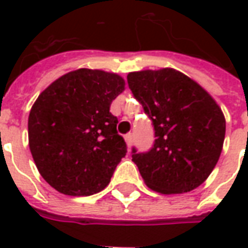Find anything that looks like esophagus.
I'll return each mask as SVG.
<instances>
[{"mask_svg":"<svg viewBox=\"0 0 248 248\" xmlns=\"http://www.w3.org/2000/svg\"><path fill=\"white\" fill-rule=\"evenodd\" d=\"M124 140H126V143H127V146H131V143H133V134L131 133H129V134H126V137H124Z\"/></svg>","mask_w":248,"mask_h":248,"instance_id":"34e87169","label":"esophagus"}]
</instances>
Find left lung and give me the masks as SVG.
I'll use <instances>...</instances> for the list:
<instances>
[{"label": "left lung", "mask_w": 248, "mask_h": 248, "mask_svg": "<svg viewBox=\"0 0 248 248\" xmlns=\"http://www.w3.org/2000/svg\"><path fill=\"white\" fill-rule=\"evenodd\" d=\"M127 83L154 126V145L133 147V162L147 186L162 194H181L201 186L218 162L226 121L202 86L170 67L133 71Z\"/></svg>", "instance_id": "obj_1"}]
</instances>
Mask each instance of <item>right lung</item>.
Listing matches in <instances>:
<instances>
[{"instance_id":"1","label":"right lung","mask_w":248,"mask_h":248,"mask_svg":"<svg viewBox=\"0 0 248 248\" xmlns=\"http://www.w3.org/2000/svg\"><path fill=\"white\" fill-rule=\"evenodd\" d=\"M124 90L114 73L78 69L41 93L28 121L38 171L57 191L87 197L102 191L126 155L110 105Z\"/></svg>"}]
</instances>
